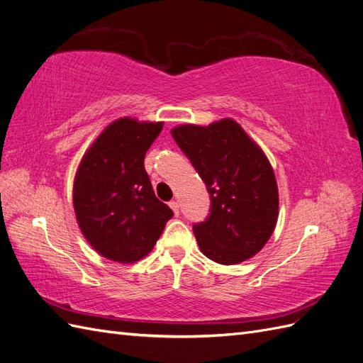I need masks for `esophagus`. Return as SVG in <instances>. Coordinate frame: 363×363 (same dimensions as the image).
<instances>
[{
  "label": "esophagus",
  "instance_id": "esophagus-1",
  "mask_svg": "<svg viewBox=\"0 0 363 363\" xmlns=\"http://www.w3.org/2000/svg\"><path fill=\"white\" fill-rule=\"evenodd\" d=\"M169 207L172 208V211H174V213H175V215H179V207H180L179 201H175V200L169 201Z\"/></svg>",
  "mask_w": 363,
  "mask_h": 363
}]
</instances>
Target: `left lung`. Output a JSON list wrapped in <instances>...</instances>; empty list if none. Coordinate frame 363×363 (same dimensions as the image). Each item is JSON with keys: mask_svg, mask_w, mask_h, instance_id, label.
<instances>
[{"mask_svg": "<svg viewBox=\"0 0 363 363\" xmlns=\"http://www.w3.org/2000/svg\"><path fill=\"white\" fill-rule=\"evenodd\" d=\"M171 133L211 194V213L194 224L203 255L221 265L255 256L279 216L277 182L265 152L230 118L207 127L179 125Z\"/></svg>", "mask_w": 363, "mask_h": 363, "instance_id": "obj_1", "label": "left lung"}]
</instances>
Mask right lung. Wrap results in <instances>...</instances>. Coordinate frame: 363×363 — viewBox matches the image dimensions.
Here are the masks:
<instances>
[{
  "instance_id": "1",
  "label": "right lung",
  "mask_w": 363,
  "mask_h": 363,
  "mask_svg": "<svg viewBox=\"0 0 363 363\" xmlns=\"http://www.w3.org/2000/svg\"><path fill=\"white\" fill-rule=\"evenodd\" d=\"M163 123L121 118L86 151L74 180V211L95 251L119 263L145 257L156 245L171 208L152 191L144 159Z\"/></svg>"
}]
</instances>
